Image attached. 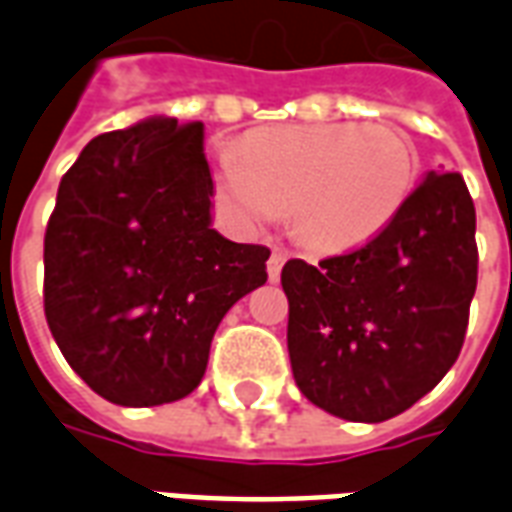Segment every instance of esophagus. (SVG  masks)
Here are the masks:
<instances>
[{
    "label": "esophagus",
    "mask_w": 512,
    "mask_h": 512,
    "mask_svg": "<svg viewBox=\"0 0 512 512\" xmlns=\"http://www.w3.org/2000/svg\"><path fill=\"white\" fill-rule=\"evenodd\" d=\"M285 260H288V249H282V246H274V252L268 257V277L279 279V271L285 266Z\"/></svg>",
    "instance_id": "obj_1"
}]
</instances>
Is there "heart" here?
I'll return each mask as SVG.
<instances>
[{
    "label": "heart",
    "mask_w": 512,
    "mask_h": 512,
    "mask_svg": "<svg viewBox=\"0 0 512 512\" xmlns=\"http://www.w3.org/2000/svg\"><path fill=\"white\" fill-rule=\"evenodd\" d=\"M419 156L406 131L384 123L260 128L216 153L224 213L260 230L290 211L299 241L340 252L376 238L406 205Z\"/></svg>",
    "instance_id": "obj_1"
}]
</instances>
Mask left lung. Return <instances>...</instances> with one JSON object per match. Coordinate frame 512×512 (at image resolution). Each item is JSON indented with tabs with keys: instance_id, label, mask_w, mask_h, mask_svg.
Here are the masks:
<instances>
[{
	"instance_id": "left-lung-1",
	"label": "left lung",
	"mask_w": 512,
	"mask_h": 512,
	"mask_svg": "<svg viewBox=\"0 0 512 512\" xmlns=\"http://www.w3.org/2000/svg\"><path fill=\"white\" fill-rule=\"evenodd\" d=\"M472 194L430 172L384 230L318 266L288 260V351L307 400L384 422L425 397L461 354L477 290Z\"/></svg>"
}]
</instances>
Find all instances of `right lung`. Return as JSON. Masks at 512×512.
Here are the masks:
<instances>
[{"label": "right lung", "instance_id": "1", "mask_svg": "<svg viewBox=\"0 0 512 512\" xmlns=\"http://www.w3.org/2000/svg\"><path fill=\"white\" fill-rule=\"evenodd\" d=\"M202 123L153 117L95 136L60 180L43 310L68 365L117 406L197 389L227 310L268 279V246L211 227Z\"/></svg>", "mask_w": 512, "mask_h": 512}]
</instances>
